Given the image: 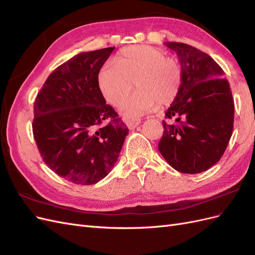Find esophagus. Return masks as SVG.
I'll list each match as a JSON object with an SVG mask.
<instances>
[{
    "label": "esophagus",
    "mask_w": 255,
    "mask_h": 255,
    "mask_svg": "<svg viewBox=\"0 0 255 255\" xmlns=\"http://www.w3.org/2000/svg\"><path fill=\"white\" fill-rule=\"evenodd\" d=\"M140 121H141V120H140L139 118L132 119V120H128V121H127V126H128V128L129 129H134L135 128H137L138 126H139Z\"/></svg>",
    "instance_id": "1"
}]
</instances>
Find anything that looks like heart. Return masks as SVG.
Listing matches in <instances>:
<instances>
[{
    "label": "heart",
    "mask_w": 255,
    "mask_h": 255,
    "mask_svg": "<svg viewBox=\"0 0 255 255\" xmlns=\"http://www.w3.org/2000/svg\"><path fill=\"white\" fill-rule=\"evenodd\" d=\"M114 64L104 65L98 84L106 101L121 105L132 90L137 91L121 107L127 118H136L156 106L171 103L182 84V70L177 59L150 45H132L121 50Z\"/></svg>",
    "instance_id": "1"
}]
</instances>
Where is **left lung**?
<instances>
[{"mask_svg": "<svg viewBox=\"0 0 255 255\" xmlns=\"http://www.w3.org/2000/svg\"><path fill=\"white\" fill-rule=\"evenodd\" d=\"M181 64L179 94L166 112L161 155L175 170L196 174L214 166L233 132L234 101L223 70L208 54L186 43L165 42Z\"/></svg>", "mask_w": 255, "mask_h": 255, "instance_id": "1", "label": "left lung"}]
</instances>
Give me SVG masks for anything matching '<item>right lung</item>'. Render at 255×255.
<instances>
[{
	"label": "right lung",
	"mask_w": 255,
	"mask_h": 255,
	"mask_svg": "<svg viewBox=\"0 0 255 255\" xmlns=\"http://www.w3.org/2000/svg\"><path fill=\"white\" fill-rule=\"evenodd\" d=\"M114 49L83 52L57 67L34 104L33 134L42 159L74 184L92 185L104 179L128 134L98 84ZM104 120L108 125L102 126Z\"/></svg>",
	"instance_id": "1"
}]
</instances>
